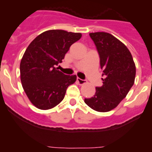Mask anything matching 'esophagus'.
<instances>
[{
  "mask_svg": "<svg viewBox=\"0 0 152 152\" xmlns=\"http://www.w3.org/2000/svg\"><path fill=\"white\" fill-rule=\"evenodd\" d=\"M76 80H77V82H79V85H83V84H85L86 82V80H84V79H80V78L79 77H77V79H76Z\"/></svg>",
  "mask_w": 152,
  "mask_h": 152,
  "instance_id": "1",
  "label": "esophagus"
}]
</instances>
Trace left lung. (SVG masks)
<instances>
[{
  "label": "left lung",
  "mask_w": 152,
  "mask_h": 152,
  "mask_svg": "<svg viewBox=\"0 0 152 152\" xmlns=\"http://www.w3.org/2000/svg\"><path fill=\"white\" fill-rule=\"evenodd\" d=\"M100 58L103 70V85L96 87L93 97L85 99L90 108L109 112L115 108L134 85L136 67L132 56L120 40L106 32L90 33Z\"/></svg>",
  "instance_id": "8db88e82"
}]
</instances>
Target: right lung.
Listing matches in <instances>:
<instances>
[{
    "label": "right lung",
    "instance_id": "right-lung-1",
    "mask_svg": "<svg viewBox=\"0 0 152 152\" xmlns=\"http://www.w3.org/2000/svg\"><path fill=\"white\" fill-rule=\"evenodd\" d=\"M82 37L80 33L49 30L38 35L28 46L20 62V79L29 100L40 110L59 104L76 75H65L55 67L62 62L72 44Z\"/></svg>",
    "mask_w": 152,
    "mask_h": 152
}]
</instances>
